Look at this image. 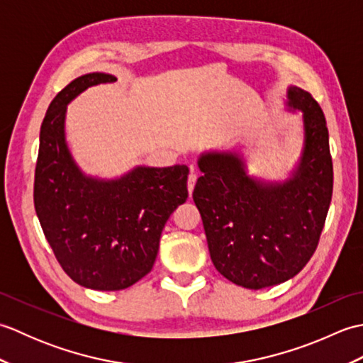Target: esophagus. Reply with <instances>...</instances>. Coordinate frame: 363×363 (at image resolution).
I'll list each match as a JSON object with an SVG mask.
<instances>
[{
  "mask_svg": "<svg viewBox=\"0 0 363 363\" xmlns=\"http://www.w3.org/2000/svg\"><path fill=\"white\" fill-rule=\"evenodd\" d=\"M196 179H198V174L195 173L194 167H191V173L189 174V182H187V187H189V194H190V195H191V191H194V189H195Z\"/></svg>",
  "mask_w": 363,
  "mask_h": 363,
  "instance_id": "1",
  "label": "esophagus"
}]
</instances>
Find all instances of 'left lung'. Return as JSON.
I'll return each instance as SVG.
<instances>
[{"label":"left lung","instance_id":"obj_1","mask_svg":"<svg viewBox=\"0 0 363 363\" xmlns=\"http://www.w3.org/2000/svg\"><path fill=\"white\" fill-rule=\"evenodd\" d=\"M285 107L301 112L303 145L285 179L250 174L240 150L199 154L194 201L218 273L259 290L296 276L311 260L333 198L329 133L309 91L287 87Z\"/></svg>","mask_w":363,"mask_h":363}]
</instances>
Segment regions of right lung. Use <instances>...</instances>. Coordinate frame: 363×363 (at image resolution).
<instances>
[{
    "label": "right lung",
    "mask_w": 363,
    "mask_h": 363,
    "mask_svg": "<svg viewBox=\"0 0 363 363\" xmlns=\"http://www.w3.org/2000/svg\"><path fill=\"white\" fill-rule=\"evenodd\" d=\"M115 81L82 74L52 99L34 181L37 217L60 267L76 284L104 291L128 289L151 272L162 229L189 196L187 165H137L107 179L76 164L65 138L67 106L89 87Z\"/></svg>",
    "instance_id": "obj_1"
}]
</instances>
